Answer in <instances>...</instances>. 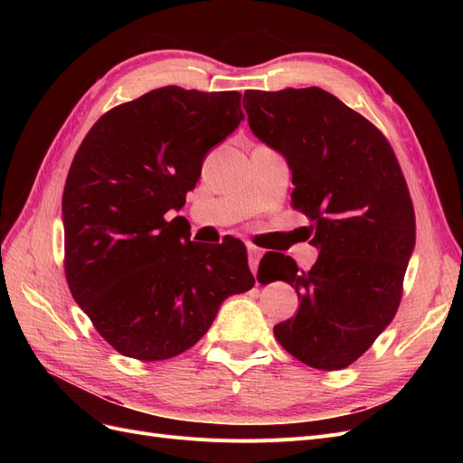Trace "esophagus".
Here are the masks:
<instances>
[{
	"label": "esophagus",
	"mask_w": 463,
	"mask_h": 463,
	"mask_svg": "<svg viewBox=\"0 0 463 463\" xmlns=\"http://www.w3.org/2000/svg\"><path fill=\"white\" fill-rule=\"evenodd\" d=\"M247 255H249V269H250V272L257 274V270H259V262H260V257H262V250H260L259 247H253V245H250V247L247 249Z\"/></svg>",
	"instance_id": "esophagus-1"
}]
</instances>
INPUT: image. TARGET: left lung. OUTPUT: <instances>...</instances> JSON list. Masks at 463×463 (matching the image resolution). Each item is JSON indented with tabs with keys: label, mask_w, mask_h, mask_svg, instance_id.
<instances>
[{
	"label": "left lung",
	"mask_w": 463,
	"mask_h": 463,
	"mask_svg": "<svg viewBox=\"0 0 463 463\" xmlns=\"http://www.w3.org/2000/svg\"><path fill=\"white\" fill-rule=\"evenodd\" d=\"M243 108L255 137L288 160L291 204L313 222L318 249L311 270L282 253L269 260L270 282L284 279L299 298L296 317L276 325L274 335L305 365L345 369L400 307L415 247L402 167L369 119L318 87L247 90Z\"/></svg>",
	"instance_id": "1"
}]
</instances>
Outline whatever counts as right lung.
<instances>
[{"label": "right lung", "instance_id": "add662e5", "mask_svg": "<svg viewBox=\"0 0 463 463\" xmlns=\"http://www.w3.org/2000/svg\"><path fill=\"white\" fill-rule=\"evenodd\" d=\"M241 94L181 87L111 108L69 167L61 213L65 278L102 338L125 357L170 359L213 326L255 278L240 240L191 241L181 216L208 150L243 119Z\"/></svg>", "mask_w": 463, "mask_h": 463}]
</instances>
